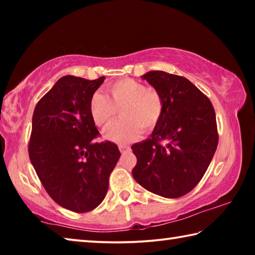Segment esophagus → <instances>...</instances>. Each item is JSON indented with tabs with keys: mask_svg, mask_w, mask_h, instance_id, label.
I'll use <instances>...</instances> for the list:
<instances>
[{
	"mask_svg": "<svg viewBox=\"0 0 255 255\" xmlns=\"http://www.w3.org/2000/svg\"><path fill=\"white\" fill-rule=\"evenodd\" d=\"M119 149H120V152H122V153H126V152H128V150H130V147H129L128 145L120 144L119 145Z\"/></svg>",
	"mask_w": 255,
	"mask_h": 255,
	"instance_id": "esophagus-1",
	"label": "esophagus"
}]
</instances>
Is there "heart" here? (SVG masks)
I'll return each mask as SVG.
<instances>
[{
	"instance_id": "obj_1",
	"label": "heart",
	"mask_w": 255,
	"mask_h": 255,
	"mask_svg": "<svg viewBox=\"0 0 255 255\" xmlns=\"http://www.w3.org/2000/svg\"><path fill=\"white\" fill-rule=\"evenodd\" d=\"M120 109V119L103 132L106 139L128 143L141 130H154L164 114V99L154 89L133 79H122L106 88V96L93 93L89 101V112L98 127H107Z\"/></svg>"
}]
</instances>
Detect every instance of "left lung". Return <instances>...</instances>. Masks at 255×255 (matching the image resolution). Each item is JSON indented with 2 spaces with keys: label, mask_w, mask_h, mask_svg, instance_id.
Segmentation results:
<instances>
[{
  "label": "left lung",
  "mask_w": 255,
  "mask_h": 255,
  "mask_svg": "<svg viewBox=\"0 0 255 255\" xmlns=\"http://www.w3.org/2000/svg\"><path fill=\"white\" fill-rule=\"evenodd\" d=\"M141 79L162 94L164 114L150 138L131 146L132 176L155 195L180 198L200 182L217 148L214 107L183 76L152 71Z\"/></svg>",
  "instance_id": "left-lung-1"
}]
</instances>
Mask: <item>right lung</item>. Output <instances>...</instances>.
Here are the masks:
<instances>
[{"label": "right lung", "mask_w": 255, "mask_h": 255, "mask_svg": "<svg viewBox=\"0 0 255 255\" xmlns=\"http://www.w3.org/2000/svg\"><path fill=\"white\" fill-rule=\"evenodd\" d=\"M105 77L90 81L66 75L34 108L29 157L47 193L74 213H88L101 204L109 176L120 157L100 135L90 116L89 101Z\"/></svg>", "instance_id": "add662e5"}]
</instances>
